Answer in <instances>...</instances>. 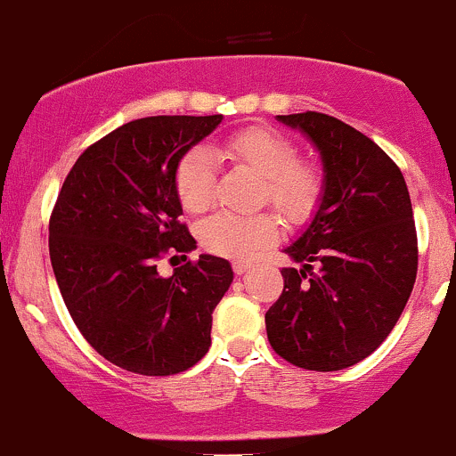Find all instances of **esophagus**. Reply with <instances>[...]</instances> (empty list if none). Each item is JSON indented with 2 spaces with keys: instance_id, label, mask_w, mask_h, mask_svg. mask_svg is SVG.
<instances>
[{
  "instance_id": "obj_1",
  "label": "esophagus",
  "mask_w": 456,
  "mask_h": 456,
  "mask_svg": "<svg viewBox=\"0 0 456 456\" xmlns=\"http://www.w3.org/2000/svg\"><path fill=\"white\" fill-rule=\"evenodd\" d=\"M249 267H252V265H249L248 261H234V263H232V272L237 273V276H241V273H246Z\"/></svg>"
}]
</instances>
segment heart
Masks as SVG:
<instances>
[{"label":"heart","instance_id":"obj_1","mask_svg":"<svg viewBox=\"0 0 456 456\" xmlns=\"http://www.w3.org/2000/svg\"><path fill=\"white\" fill-rule=\"evenodd\" d=\"M228 159L263 180L261 202H269L282 217L302 224L322 200V175L297 163V150L267 128H248L213 148H193L175 169V193L187 213H204L215 198L213 159ZM278 222L272 213L249 217L217 213L200 226V241L208 252L228 258L249 256L276 239Z\"/></svg>","mask_w":456,"mask_h":456}]
</instances>
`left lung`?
Segmentation results:
<instances>
[{
	"label": "left lung",
	"instance_id": "8db88e82",
	"mask_svg": "<svg viewBox=\"0 0 456 456\" xmlns=\"http://www.w3.org/2000/svg\"><path fill=\"white\" fill-rule=\"evenodd\" d=\"M320 151L324 191L285 248V289L265 313L267 339L289 363L350 367L376 350L413 291L418 234L403 171L352 126L322 112L278 115Z\"/></svg>",
	"mask_w": 456,
	"mask_h": 456
}]
</instances>
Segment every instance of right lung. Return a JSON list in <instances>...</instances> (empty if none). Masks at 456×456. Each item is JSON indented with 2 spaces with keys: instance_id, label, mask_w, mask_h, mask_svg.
<instances>
[{
  "instance_id": "add662e5",
  "label": "right lung",
  "mask_w": 456,
  "mask_h": 456,
  "mask_svg": "<svg viewBox=\"0 0 456 456\" xmlns=\"http://www.w3.org/2000/svg\"><path fill=\"white\" fill-rule=\"evenodd\" d=\"M219 124L222 115L124 124L85 150L58 193L50 219L58 289L82 337L121 370L178 374L208 352L232 267L202 254L163 278L156 258L195 249L180 224L175 169Z\"/></svg>"
}]
</instances>
